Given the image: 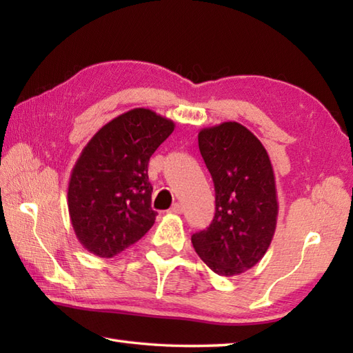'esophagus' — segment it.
<instances>
[{
    "label": "esophagus",
    "instance_id": "1",
    "mask_svg": "<svg viewBox=\"0 0 353 353\" xmlns=\"http://www.w3.org/2000/svg\"><path fill=\"white\" fill-rule=\"evenodd\" d=\"M183 212V206L181 203H174L170 208V214H182Z\"/></svg>",
    "mask_w": 353,
    "mask_h": 353
}]
</instances>
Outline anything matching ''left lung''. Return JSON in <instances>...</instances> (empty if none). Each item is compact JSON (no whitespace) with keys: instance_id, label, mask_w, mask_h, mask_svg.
Here are the masks:
<instances>
[{"instance_id":"left-lung-1","label":"left lung","mask_w":353,"mask_h":353,"mask_svg":"<svg viewBox=\"0 0 353 353\" xmlns=\"http://www.w3.org/2000/svg\"><path fill=\"white\" fill-rule=\"evenodd\" d=\"M199 148L215 188V215L191 236L201 261L220 276L256 265L272 243L279 205L272 162L264 145L235 121L206 127Z\"/></svg>"}]
</instances>
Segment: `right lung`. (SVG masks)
<instances>
[{
  "label": "right lung",
  "instance_id": "right-lung-1",
  "mask_svg": "<svg viewBox=\"0 0 353 353\" xmlns=\"http://www.w3.org/2000/svg\"><path fill=\"white\" fill-rule=\"evenodd\" d=\"M174 127L171 119L137 108L103 125L81 150L70 177L68 211L88 252L112 258L153 226L148 161Z\"/></svg>",
  "mask_w": 353,
  "mask_h": 353
}]
</instances>
